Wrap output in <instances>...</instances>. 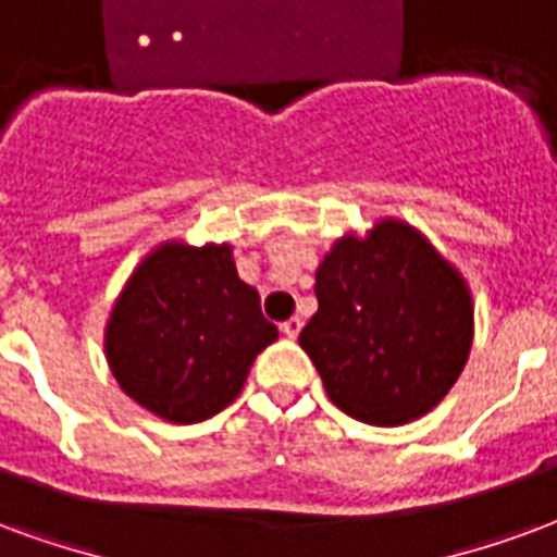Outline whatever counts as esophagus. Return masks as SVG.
I'll use <instances>...</instances> for the list:
<instances>
[{"instance_id": "34e87169", "label": "esophagus", "mask_w": 557, "mask_h": 557, "mask_svg": "<svg viewBox=\"0 0 557 557\" xmlns=\"http://www.w3.org/2000/svg\"><path fill=\"white\" fill-rule=\"evenodd\" d=\"M300 327H304V321H300L298 315H292V319H286V321H283V324H280V331L286 333L289 339H295V336H298Z\"/></svg>"}]
</instances>
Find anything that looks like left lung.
<instances>
[{
  "label": "left lung",
  "mask_w": 557,
  "mask_h": 557,
  "mask_svg": "<svg viewBox=\"0 0 557 557\" xmlns=\"http://www.w3.org/2000/svg\"><path fill=\"white\" fill-rule=\"evenodd\" d=\"M319 312L298 342L327 398L366 425L434 410L472 348L467 280L405 221L342 236L315 271Z\"/></svg>",
  "instance_id": "left-lung-1"
}]
</instances>
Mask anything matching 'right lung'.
Instances as JSON below:
<instances>
[{
    "label": "right lung",
    "instance_id": "obj_1",
    "mask_svg": "<svg viewBox=\"0 0 557 557\" xmlns=\"http://www.w3.org/2000/svg\"><path fill=\"white\" fill-rule=\"evenodd\" d=\"M277 339L230 245L164 242L132 271L106 324L111 374L132 401L195 425L236 401Z\"/></svg>",
    "mask_w": 557,
    "mask_h": 557
}]
</instances>
